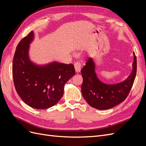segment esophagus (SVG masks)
<instances>
[{"instance_id":"esophagus-1","label":"esophagus","mask_w":146,"mask_h":146,"mask_svg":"<svg viewBox=\"0 0 146 146\" xmlns=\"http://www.w3.org/2000/svg\"><path fill=\"white\" fill-rule=\"evenodd\" d=\"M74 68L75 69H76V71L77 73L79 72L82 69V66L81 64L79 63V62H76V63L74 64Z\"/></svg>"}]
</instances>
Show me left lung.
Segmentation results:
<instances>
[{
	"mask_svg": "<svg viewBox=\"0 0 146 146\" xmlns=\"http://www.w3.org/2000/svg\"><path fill=\"white\" fill-rule=\"evenodd\" d=\"M133 70L125 80L107 85L99 80L95 72V64L90 58L82 69L83 77L82 92L91 107L98 110H107L115 107L127 98L135 79L137 69L136 56L133 53Z\"/></svg>",
	"mask_w": 146,
	"mask_h": 146,
	"instance_id": "left-lung-1",
	"label": "left lung"
}]
</instances>
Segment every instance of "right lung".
Returning <instances> with one entry per match:
<instances>
[{
  "label": "right lung",
  "mask_w": 146,
  "mask_h": 146,
  "mask_svg": "<svg viewBox=\"0 0 146 146\" xmlns=\"http://www.w3.org/2000/svg\"><path fill=\"white\" fill-rule=\"evenodd\" d=\"M33 38L32 31L17 46L13 61V81L17 93L26 104L36 109H46L62 98L65 83L76 70L72 64L56 61L44 66L33 63L29 50Z\"/></svg>",
  "instance_id": "1"
}]
</instances>
